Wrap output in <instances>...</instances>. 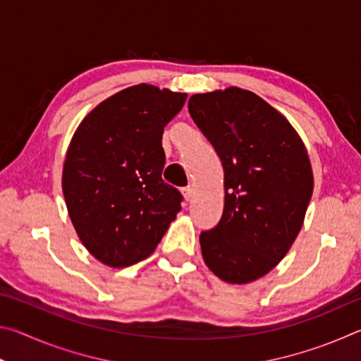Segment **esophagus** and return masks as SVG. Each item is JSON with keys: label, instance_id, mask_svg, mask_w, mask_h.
Segmentation results:
<instances>
[{"label": "esophagus", "instance_id": "1", "mask_svg": "<svg viewBox=\"0 0 361 361\" xmlns=\"http://www.w3.org/2000/svg\"><path fill=\"white\" fill-rule=\"evenodd\" d=\"M183 197H185L186 202H191L192 197H194V189L191 186L183 189Z\"/></svg>", "mask_w": 361, "mask_h": 361}]
</instances>
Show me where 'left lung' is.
<instances>
[{"label":"left lung","mask_w":361,"mask_h":361,"mask_svg":"<svg viewBox=\"0 0 361 361\" xmlns=\"http://www.w3.org/2000/svg\"><path fill=\"white\" fill-rule=\"evenodd\" d=\"M188 109L224 170L223 216L199 239L204 261L224 282H255L302 228L314 191L307 149L288 119L250 90L194 94Z\"/></svg>","instance_id":"8db88e82"}]
</instances>
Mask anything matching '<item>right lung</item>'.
Segmentation results:
<instances>
[{
  "label": "right lung",
  "mask_w": 361,
  "mask_h": 361,
  "mask_svg": "<svg viewBox=\"0 0 361 361\" xmlns=\"http://www.w3.org/2000/svg\"><path fill=\"white\" fill-rule=\"evenodd\" d=\"M188 94L138 84L108 97L78 126L62 172L66 209L87 252L129 267L154 252L181 210L162 180V133Z\"/></svg>",
  "instance_id": "right-lung-1"
}]
</instances>
